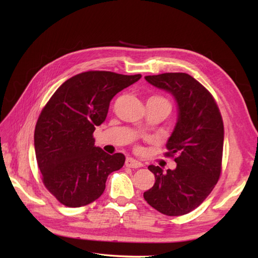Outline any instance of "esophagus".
Returning <instances> with one entry per match:
<instances>
[{
    "label": "esophagus",
    "mask_w": 258,
    "mask_h": 258,
    "mask_svg": "<svg viewBox=\"0 0 258 258\" xmlns=\"http://www.w3.org/2000/svg\"><path fill=\"white\" fill-rule=\"evenodd\" d=\"M125 165L127 167H131V168H139V167L143 166V164H142L140 161L134 160V158H132V157H127L126 158Z\"/></svg>",
    "instance_id": "esophagus-1"
}]
</instances>
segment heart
I'll list each match as a JSON object with an SVG mask.
<instances>
[{"label": "heart", "instance_id": "obj_1", "mask_svg": "<svg viewBox=\"0 0 258 258\" xmlns=\"http://www.w3.org/2000/svg\"><path fill=\"white\" fill-rule=\"evenodd\" d=\"M153 98H158V100H162V101H165V102H167L165 98H163V97H153ZM168 103V102H167Z\"/></svg>", "mask_w": 258, "mask_h": 258}]
</instances>
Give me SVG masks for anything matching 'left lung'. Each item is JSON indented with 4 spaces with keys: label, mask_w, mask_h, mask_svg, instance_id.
Listing matches in <instances>:
<instances>
[{
    "label": "left lung",
    "mask_w": 258,
    "mask_h": 258,
    "mask_svg": "<svg viewBox=\"0 0 258 258\" xmlns=\"http://www.w3.org/2000/svg\"><path fill=\"white\" fill-rule=\"evenodd\" d=\"M145 80L174 97L177 119L166 143V156H175L176 167L164 172L150 165L155 183L144 199L165 215H184L202 204L220 178L223 119L211 93L190 75L164 73Z\"/></svg>",
    "instance_id": "obj_1"
}]
</instances>
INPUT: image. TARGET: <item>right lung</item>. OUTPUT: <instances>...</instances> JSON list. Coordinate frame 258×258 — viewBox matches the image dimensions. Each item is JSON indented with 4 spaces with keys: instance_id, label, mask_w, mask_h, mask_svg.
Returning a JSON list of instances; mask_svg holds the SVG:
<instances>
[{
    "instance_id": "add662e5",
    "label": "right lung",
    "mask_w": 258,
    "mask_h": 258,
    "mask_svg": "<svg viewBox=\"0 0 258 258\" xmlns=\"http://www.w3.org/2000/svg\"><path fill=\"white\" fill-rule=\"evenodd\" d=\"M141 74L90 71L65 81L37 119L34 149L45 187L58 202L81 207L100 197L107 176L124 165L122 153L95 146L93 132L106 118L109 103Z\"/></svg>"
}]
</instances>
